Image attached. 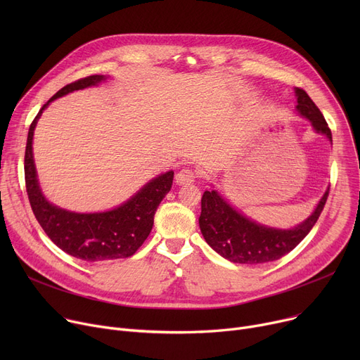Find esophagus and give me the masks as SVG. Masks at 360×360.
Listing matches in <instances>:
<instances>
[{"instance_id":"1","label":"esophagus","mask_w":360,"mask_h":360,"mask_svg":"<svg viewBox=\"0 0 360 360\" xmlns=\"http://www.w3.org/2000/svg\"><path fill=\"white\" fill-rule=\"evenodd\" d=\"M195 178H197V174L194 172L193 169H182V170H179V172L176 174L175 182H176L178 185H185V184L194 182Z\"/></svg>"}]
</instances>
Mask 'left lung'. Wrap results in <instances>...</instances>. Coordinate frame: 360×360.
<instances>
[{
    "label": "left lung",
    "instance_id": "1",
    "mask_svg": "<svg viewBox=\"0 0 360 360\" xmlns=\"http://www.w3.org/2000/svg\"><path fill=\"white\" fill-rule=\"evenodd\" d=\"M295 94L299 115L309 120L318 134H324L333 143L331 129L308 93L296 87ZM328 193L330 186L307 220L292 229H277L259 224L238 212L216 190L205 191L201 198L200 229L205 242L217 254L232 262L255 266L276 261L289 254L311 232L324 209Z\"/></svg>",
    "mask_w": 360,
    "mask_h": 360
}]
</instances>
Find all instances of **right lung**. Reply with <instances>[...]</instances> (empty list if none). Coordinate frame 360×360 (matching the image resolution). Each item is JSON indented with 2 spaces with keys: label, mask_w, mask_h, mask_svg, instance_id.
<instances>
[{
  "label": "right lung",
  "mask_w": 360,
  "mask_h": 360,
  "mask_svg": "<svg viewBox=\"0 0 360 360\" xmlns=\"http://www.w3.org/2000/svg\"><path fill=\"white\" fill-rule=\"evenodd\" d=\"M106 80V75H89L67 84L41 108L30 124L25 153L26 191L33 214L49 239L71 257L84 261H109L128 258L141 247L153 228L155 213L160 201L170 191L174 170L148 181L137 194L115 209L102 213H75L49 202L39 186L33 160V132L42 112L55 99Z\"/></svg>",
  "instance_id": "right-lung-1"
}]
</instances>
